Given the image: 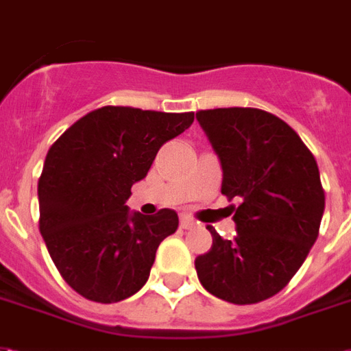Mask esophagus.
I'll list each match as a JSON object with an SVG mask.
<instances>
[{"label": "esophagus", "instance_id": "esophagus-1", "mask_svg": "<svg viewBox=\"0 0 351 351\" xmlns=\"http://www.w3.org/2000/svg\"><path fill=\"white\" fill-rule=\"evenodd\" d=\"M179 226L183 230H191L194 228V221L191 217H186V215H181V219H179Z\"/></svg>", "mask_w": 351, "mask_h": 351}]
</instances>
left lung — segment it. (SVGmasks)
<instances>
[{
	"instance_id": "obj_1",
	"label": "left lung",
	"mask_w": 351,
	"mask_h": 351,
	"mask_svg": "<svg viewBox=\"0 0 351 351\" xmlns=\"http://www.w3.org/2000/svg\"><path fill=\"white\" fill-rule=\"evenodd\" d=\"M222 165L221 193L237 235L194 260L202 286L234 305H254L290 282L318 239L326 193L311 149L280 117L258 108L196 112Z\"/></svg>"
}]
</instances>
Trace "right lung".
Instances as JSON below:
<instances>
[{
  "label": "right lung",
  "instance_id": "obj_1",
  "mask_svg": "<svg viewBox=\"0 0 351 351\" xmlns=\"http://www.w3.org/2000/svg\"><path fill=\"white\" fill-rule=\"evenodd\" d=\"M193 121L194 112L102 106L48 149L39 178V230L63 280L82 298L117 303L149 278L158 245L178 230V213L130 215L125 202L157 151Z\"/></svg>",
  "mask_w": 351,
  "mask_h": 351
}]
</instances>
